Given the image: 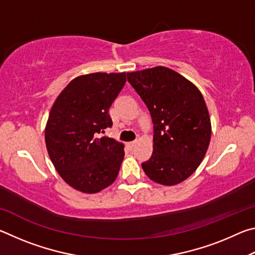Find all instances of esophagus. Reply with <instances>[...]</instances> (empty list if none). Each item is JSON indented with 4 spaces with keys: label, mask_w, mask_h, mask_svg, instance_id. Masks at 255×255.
Here are the masks:
<instances>
[{
    "label": "esophagus",
    "mask_w": 255,
    "mask_h": 255,
    "mask_svg": "<svg viewBox=\"0 0 255 255\" xmlns=\"http://www.w3.org/2000/svg\"><path fill=\"white\" fill-rule=\"evenodd\" d=\"M136 144H137V141H130V143H128V147L132 149L136 146Z\"/></svg>",
    "instance_id": "1"
}]
</instances>
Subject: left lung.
<instances>
[{
  "mask_svg": "<svg viewBox=\"0 0 255 255\" xmlns=\"http://www.w3.org/2000/svg\"><path fill=\"white\" fill-rule=\"evenodd\" d=\"M154 124L153 154L141 164L154 182L175 185L200 165L208 149L211 123L199 89L171 68L127 73Z\"/></svg>",
  "mask_w": 255,
  "mask_h": 255,
  "instance_id": "8db88e82",
  "label": "left lung"
}]
</instances>
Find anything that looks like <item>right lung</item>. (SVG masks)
Masks as SVG:
<instances>
[{
  "label": "right lung",
  "instance_id": "1",
  "mask_svg": "<svg viewBox=\"0 0 255 255\" xmlns=\"http://www.w3.org/2000/svg\"><path fill=\"white\" fill-rule=\"evenodd\" d=\"M125 83V72L80 75L51 107L45 128L47 152L60 178L77 191L100 192L119 173L124 144L99 133L112 126L108 111Z\"/></svg>",
  "mask_w": 255,
  "mask_h": 255
}]
</instances>
